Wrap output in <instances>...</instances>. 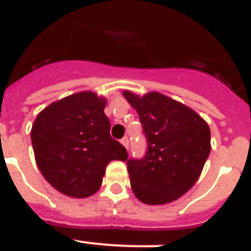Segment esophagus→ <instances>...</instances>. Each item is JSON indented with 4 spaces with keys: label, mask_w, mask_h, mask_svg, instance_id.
<instances>
[{
    "label": "esophagus",
    "mask_w": 251,
    "mask_h": 251,
    "mask_svg": "<svg viewBox=\"0 0 251 251\" xmlns=\"http://www.w3.org/2000/svg\"><path fill=\"white\" fill-rule=\"evenodd\" d=\"M121 142H122V145H123L124 148H126V149H128V146H129V138H128L127 136H126V137H123V138H122V141H121Z\"/></svg>",
    "instance_id": "esophagus-1"
}]
</instances>
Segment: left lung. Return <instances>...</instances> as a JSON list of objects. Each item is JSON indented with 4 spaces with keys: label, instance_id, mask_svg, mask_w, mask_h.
Instances as JSON below:
<instances>
[{
    "label": "left lung",
    "instance_id": "8db88e82",
    "mask_svg": "<svg viewBox=\"0 0 251 251\" xmlns=\"http://www.w3.org/2000/svg\"><path fill=\"white\" fill-rule=\"evenodd\" d=\"M142 124L148 149L127 160L130 186L145 204H167L194 186L210 152V129L199 114L158 92L124 91Z\"/></svg>",
    "mask_w": 251,
    "mask_h": 251
}]
</instances>
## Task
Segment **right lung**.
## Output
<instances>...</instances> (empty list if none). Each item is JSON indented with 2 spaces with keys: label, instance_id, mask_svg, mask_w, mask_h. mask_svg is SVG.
Segmentation results:
<instances>
[{
  "label": "right lung",
  "instance_id": "add662e5",
  "mask_svg": "<svg viewBox=\"0 0 251 251\" xmlns=\"http://www.w3.org/2000/svg\"><path fill=\"white\" fill-rule=\"evenodd\" d=\"M106 101L93 92L74 93L43 109L30 137L37 165L64 195L88 198L99 191L106 165L127 160V150L110 136Z\"/></svg>",
  "mask_w": 251,
  "mask_h": 251
}]
</instances>
